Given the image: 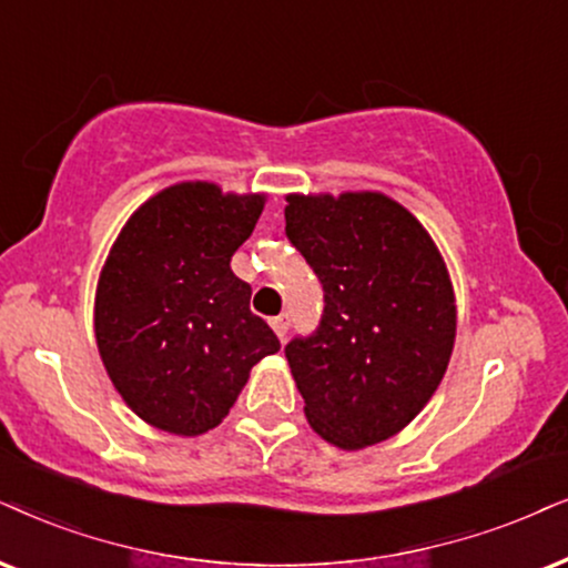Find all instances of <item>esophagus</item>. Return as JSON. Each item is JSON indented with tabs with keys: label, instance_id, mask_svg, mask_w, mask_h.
Here are the masks:
<instances>
[{
	"label": "esophagus",
	"instance_id": "1",
	"mask_svg": "<svg viewBox=\"0 0 568 568\" xmlns=\"http://www.w3.org/2000/svg\"><path fill=\"white\" fill-rule=\"evenodd\" d=\"M270 325H272V329H275V335L280 337V341H283V337L288 335L291 317H288V314H280V317H272V320H270Z\"/></svg>",
	"mask_w": 568,
	"mask_h": 568
}]
</instances>
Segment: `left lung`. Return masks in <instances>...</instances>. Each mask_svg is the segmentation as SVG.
Returning <instances> with one entry per match:
<instances>
[{"instance_id":"left-lung-1","label":"left lung","mask_w":568,"mask_h":568,"mask_svg":"<svg viewBox=\"0 0 568 568\" xmlns=\"http://www.w3.org/2000/svg\"><path fill=\"white\" fill-rule=\"evenodd\" d=\"M285 235L325 291L317 329L285 346L308 425L346 450L387 440L433 398L454 351L440 251L383 193H293Z\"/></svg>"}]
</instances>
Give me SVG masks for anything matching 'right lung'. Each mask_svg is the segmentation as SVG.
Returning a JSON list of instances; mask_svg holds the SVG:
<instances>
[{
  "label": "right lung",
  "instance_id": "obj_1",
  "mask_svg": "<svg viewBox=\"0 0 568 568\" xmlns=\"http://www.w3.org/2000/svg\"><path fill=\"white\" fill-rule=\"evenodd\" d=\"M264 196L181 183L133 212L97 288V346L125 404L172 435L217 427L248 372L280 351L231 260Z\"/></svg>",
  "mask_w": 568,
  "mask_h": 568
}]
</instances>
